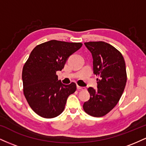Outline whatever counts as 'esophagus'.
Masks as SVG:
<instances>
[{
    "instance_id": "obj_1",
    "label": "esophagus",
    "mask_w": 146,
    "mask_h": 146,
    "mask_svg": "<svg viewBox=\"0 0 146 146\" xmlns=\"http://www.w3.org/2000/svg\"><path fill=\"white\" fill-rule=\"evenodd\" d=\"M77 88H78V90H84L85 88L84 87H82V86H77Z\"/></svg>"
}]
</instances>
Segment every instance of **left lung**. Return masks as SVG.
<instances>
[{
	"mask_svg": "<svg viewBox=\"0 0 146 146\" xmlns=\"http://www.w3.org/2000/svg\"><path fill=\"white\" fill-rule=\"evenodd\" d=\"M85 46L91 53L93 73L97 79L98 89L88 88L90 98L83 108L93 117H103L111 110L121 98L127 80L123 57L117 48L102 41L88 42Z\"/></svg>",
	"mask_w": 146,
	"mask_h": 146,
	"instance_id": "obj_1",
	"label": "left lung"
}]
</instances>
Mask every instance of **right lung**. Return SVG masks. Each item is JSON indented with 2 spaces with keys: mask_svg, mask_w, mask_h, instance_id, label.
Wrapping results in <instances>:
<instances>
[{
  "mask_svg": "<svg viewBox=\"0 0 146 146\" xmlns=\"http://www.w3.org/2000/svg\"><path fill=\"white\" fill-rule=\"evenodd\" d=\"M82 46L80 42L52 40L32 50L23 68V93L37 115L53 118L63 112L68 97L76 90L72 82L63 84L56 72L62 71L71 55Z\"/></svg>",
  "mask_w": 146,
  "mask_h": 146,
  "instance_id": "right-lung-1",
  "label": "right lung"
}]
</instances>
